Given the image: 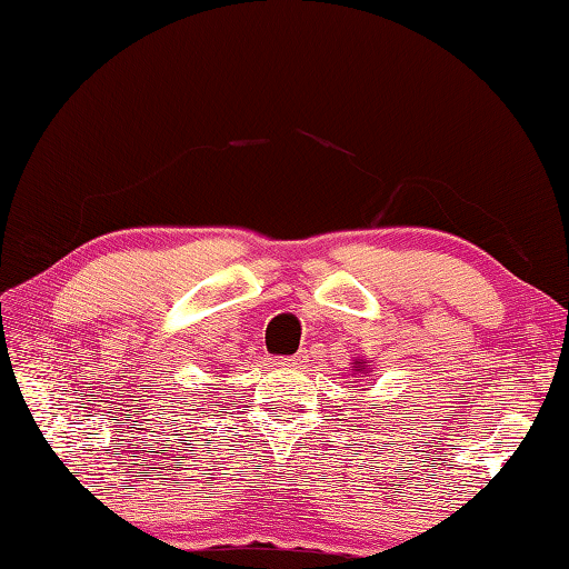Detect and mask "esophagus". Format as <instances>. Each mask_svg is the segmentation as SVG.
Returning <instances> with one entry per match:
<instances>
[{
    "label": "esophagus",
    "mask_w": 569,
    "mask_h": 569,
    "mask_svg": "<svg viewBox=\"0 0 569 569\" xmlns=\"http://www.w3.org/2000/svg\"><path fill=\"white\" fill-rule=\"evenodd\" d=\"M276 365H281V367H298L300 365V355H293V357H281L276 361Z\"/></svg>",
    "instance_id": "1"
}]
</instances>
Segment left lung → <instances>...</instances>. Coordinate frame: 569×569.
Listing matches in <instances>:
<instances>
[{
	"mask_svg": "<svg viewBox=\"0 0 569 569\" xmlns=\"http://www.w3.org/2000/svg\"><path fill=\"white\" fill-rule=\"evenodd\" d=\"M359 365H361V361H359Z\"/></svg>",
	"mask_w": 569,
	"mask_h": 569,
	"instance_id": "8db88e82",
	"label": "left lung"
}]
</instances>
